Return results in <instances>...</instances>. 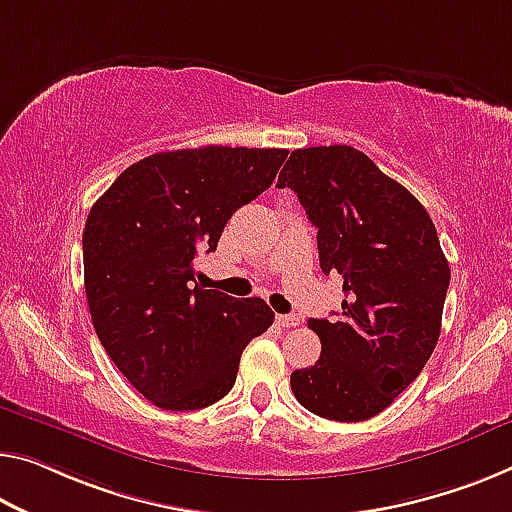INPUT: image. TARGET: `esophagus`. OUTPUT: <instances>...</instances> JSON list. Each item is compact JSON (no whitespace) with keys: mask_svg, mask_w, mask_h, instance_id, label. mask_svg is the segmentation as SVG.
Here are the masks:
<instances>
[{"mask_svg":"<svg viewBox=\"0 0 512 512\" xmlns=\"http://www.w3.org/2000/svg\"><path fill=\"white\" fill-rule=\"evenodd\" d=\"M277 325L279 327H295V325H300V318L293 316V313H290V316H277Z\"/></svg>","mask_w":512,"mask_h":512,"instance_id":"obj_1","label":"esophagus"}]
</instances>
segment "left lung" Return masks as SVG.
I'll return each mask as SVG.
<instances>
[{
	"mask_svg": "<svg viewBox=\"0 0 512 512\" xmlns=\"http://www.w3.org/2000/svg\"><path fill=\"white\" fill-rule=\"evenodd\" d=\"M290 187L318 229L322 272L343 277L338 320H309L320 359L290 375L297 403L332 421H366L419 377L442 332L451 270L426 208L352 146L297 148Z\"/></svg>",
	"mask_w": 512,
	"mask_h": 512,
	"instance_id": "1",
	"label": "left lung"
}]
</instances>
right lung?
<instances>
[{"instance_id":"obj_1","label":"right lung","mask_w":512,"mask_h":512,"mask_svg":"<svg viewBox=\"0 0 512 512\" xmlns=\"http://www.w3.org/2000/svg\"><path fill=\"white\" fill-rule=\"evenodd\" d=\"M283 148L155 153L114 180L86 217L84 290L109 359L153 405L201 410L233 389L242 350L274 322L261 297L194 283L238 208L272 185Z\"/></svg>"}]
</instances>
